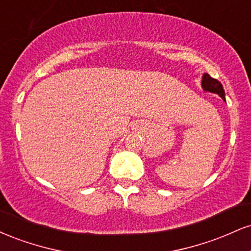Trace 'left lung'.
<instances>
[{
	"label": "left lung",
	"mask_w": 251,
	"mask_h": 251,
	"mask_svg": "<svg viewBox=\"0 0 251 251\" xmlns=\"http://www.w3.org/2000/svg\"><path fill=\"white\" fill-rule=\"evenodd\" d=\"M201 88L203 91L210 92V93H215L217 96H220L222 99L226 101V93H224V89L222 83L218 80L214 79L209 75L208 73H204L203 77H201Z\"/></svg>",
	"instance_id": "left-lung-1"
}]
</instances>
